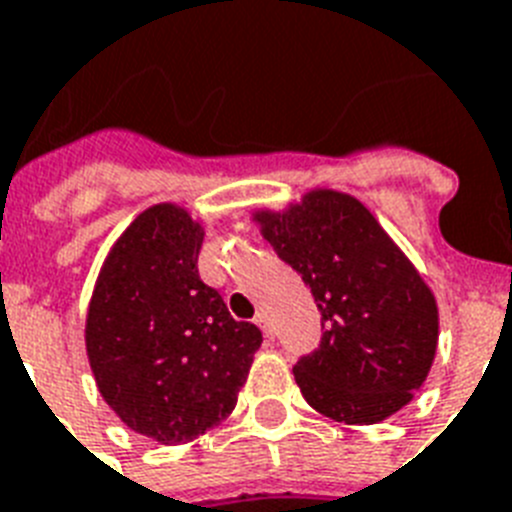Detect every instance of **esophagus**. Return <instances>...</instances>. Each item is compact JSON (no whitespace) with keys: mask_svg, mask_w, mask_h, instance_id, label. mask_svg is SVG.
<instances>
[{"mask_svg":"<svg viewBox=\"0 0 512 512\" xmlns=\"http://www.w3.org/2000/svg\"><path fill=\"white\" fill-rule=\"evenodd\" d=\"M255 322H257V325H260V330H263L265 336L273 338V325H270V320H268V315H265V312H257Z\"/></svg>","mask_w":512,"mask_h":512,"instance_id":"esophagus-1","label":"esophagus"}]
</instances>
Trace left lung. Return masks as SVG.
<instances>
[{"label": "left lung", "mask_w": 512, "mask_h": 512, "mask_svg": "<svg viewBox=\"0 0 512 512\" xmlns=\"http://www.w3.org/2000/svg\"><path fill=\"white\" fill-rule=\"evenodd\" d=\"M255 221L302 276L322 315V338L294 367L320 414L377 424L424 385L437 351V302L419 270L356 197L312 190Z\"/></svg>", "instance_id": "8db88e82"}]
</instances>
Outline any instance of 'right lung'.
I'll list each match as a JSON object with an SVG mask.
<instances>
[{
  "instance_id": "1",
  "label": "right lung",
  "mask_w": 512,
  "mask_h": 512,
  "mask_svg": "<svg viewBox=\"0 0 512 512\" xmlns=\"http://www.w3.org/2000/svg\"><path fill=\"white\" fill-rule=\"evenodd\" d=\"M203 226L184 208L143 210L103 260L85 320L98 393L161 445L205 435L234 411L263 333L200 281Z\"/></svg>"
}]
</instances>
